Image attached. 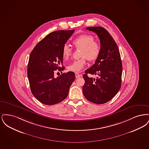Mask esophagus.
Instances as JSON below:
<instances>
[{
	"label": "esophagus",
	"instance_id": "34e87169",
	"mask_svg": "<svg viewBox=\"0 0 149 149\" xmlns=\"http://www.w3.org/2000/svg\"><path fill=\"white\" fill-rule=\"evenodd\" d=\"M75 77L77 78H80V77H81V75L80 74H79L78 72H75Z\"/></svg>",
	"mask_w": 149,
	"mask_h": 149
}]
</instances>
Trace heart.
<instances>
[{
	"instance_id": "heart-1",
	"label": "heart",
	"mask_w": 149,
	"mask_h": 149,
	"mask_svg": "<svg viewBox=\"0 0 149 149\" xmlns=\"http://www.w3.org/2000/svg\"><path fill=\"white\" fill-rule=\"evenodd\" d=\"M72 43L77 49H81V58L74 61L68 66L69 71L80 72L86 64V58L91 61H94L99 57L100 52V44L95 41L94 37L91 35L84 34L79 36L72 41ZM72 50L68 45H65L62 50V56L66 60L71 56Z\"/></svg>"
}]
</instances>
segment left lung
<instances>
[{"label":"left lung","mask_w":149,"mask_h":149,"mask_svg":"<svg viewBox=\"0 0 149 149\" xmlns=\"http://www.w3.org/2000/svg\"><path fill=\"white\" fill-rule=\"evenodd\" d=\"M86 29L95 33L100 42L99 57L83 75L85 84L83 92L85 98L95 104H103L112 99L121 86L122 64L117 45L106 29L102 27H88ZM88 73L95 74L89 78Z\"/></svg>","instance_id":"obj_1"}]
</instances>
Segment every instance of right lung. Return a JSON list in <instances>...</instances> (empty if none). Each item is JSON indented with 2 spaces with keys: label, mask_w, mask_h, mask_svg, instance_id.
Wrapping results in <instances>:
<instances>
[{
  "label": "right lung",
  "mask_w": 149,
  "mask_h": 149,
  "mask_svg": "<svg viewBox=\"0 0 149 149\" xmlns=\"http://www.w3.org/2000/svg\"><path fill=\"white\" fill-rule=\"evenodd\" d=\"M74 29L57 31L49 33L32 51L27 68L31 92L36 99L46 105H53L65 99L72 82L74 72L63 73L55 78V70L63 71L62 50ZM62 66L61 67V66Z\"/></svg>",
  "instance_id": "add662e5"
}]
</instances>
